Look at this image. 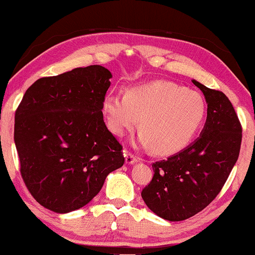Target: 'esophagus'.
Segmentation results:
<instances>
[{
    "label": "esophagus",
    "mask_w": 255,
    "mask_h": 255,
    "mask_svg": "<svg viewBox=\"0 0 255 255\" xmlns=\"http://www.w3.org/2000/svg\"><path fill=\"white\" fill-rule=\"evenodd\" d=\"M125 161H127V163H128V165H133V163L139 161V158L138 156H135L133 153L128 152L127 158H125Z\"/></svg>",
    "instance_id": "obj_1"
}]
</instances>
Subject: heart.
Returning a JSON list of instances; mask_svg holds the SVG:
<instances>
[{
  "instance_id": "heart-1",
  "label": "heart",
  "mask_w": 255,
  "mask_h": 255,
  "mask_svg": "<svg viewBox=\"0 0 255 255\" xmlns=\"http://www.w3.org/2000/svg\"><path fill=\"white\" fill-rule=\"evenodd\" d=\"M108 127L123 135L140 121L139 141L159 154L186 147L203 124L207 104L195 90L168 81H154L128 89L125 95L109 93L103 100Z\"/></svg>"
}]
</instances>
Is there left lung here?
<instances>
[{
  "label": "left lung",
  "instance_id": "1",
  "mask_svg": "<svg viewBox=\"0 0 255 255\" xmlns=\"http://www.w3.org/2000/svg\"><path fill=\"white\" fill-rule=\"evenodd\" d=\"M204 94L208 116L200 137L182 151L152 165L154 175L141 191L159 217L179 222L207 208L221 193L238 160L243 128L228 96L193 80Z\"/></svg>",
  "mask_w": 255,
  "mask_h": 255
}]
</instances>
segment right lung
I'll use <instances>...</instances> for the list:
<instances>
[{"label":"right lung","instance_id":"obj_1","mask_svg":"<svg viewBox=\"0 0 255 255\" xmlns=\"http://www.w3.org/2000/svg\"><path fill=\"white\" fill-rule=\"evenodd\" d=\"M110 71L100 65L38 79L15 113L20 175L38 203L58 214L88 204L123 166L122 146L103 121Z\"/></svg>","mask_w":255,"mask_h":255}]
</instances>
